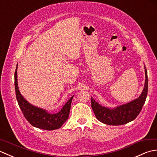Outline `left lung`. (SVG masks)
Here are the masks:
<instances>
[{
	"label": "left lung",
	"mask_w": 157,
	"mask_h": 157,
	"mask_svg": "<svg viewBox=\"0 0 157 157\" xmlns=\"http://www.w3.org/2000/svg\"><path fill=\"white\" fill-rule=\"evenodd\" d=\"M144 68V87L138 99L114 109H109L99 105L91 97V107L97 120L107 125L119 126L130 122L138 116L145 103L148 93V75L145 66Z\"/></svg>",
	"instance_id": "1"
}]
</instances>
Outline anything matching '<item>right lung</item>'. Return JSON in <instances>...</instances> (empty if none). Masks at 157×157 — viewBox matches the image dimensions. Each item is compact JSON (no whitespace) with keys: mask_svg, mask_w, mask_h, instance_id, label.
I'll use <instances>...</instances> for the list:
<instances>
[{"mask_svg":"<svg viewBox=\"0 0 157 157\" xmlns=\"http://www.w3.org/2000/svg\"><path fill=\"white\" fill-rule=\"evenodd\" d=\"M17 66L15 72V86L17 102L23 116L30 124L37 128L46 130H54L60 128L68 118L73 97L65 104L58 113L50 114L46 110L31 105L23 98L19 92L17 84Z\"/></svg>","mask_w":157,"mask_h":157,"instance_id":"add662e5","label":"right lung"}]
</instances>
